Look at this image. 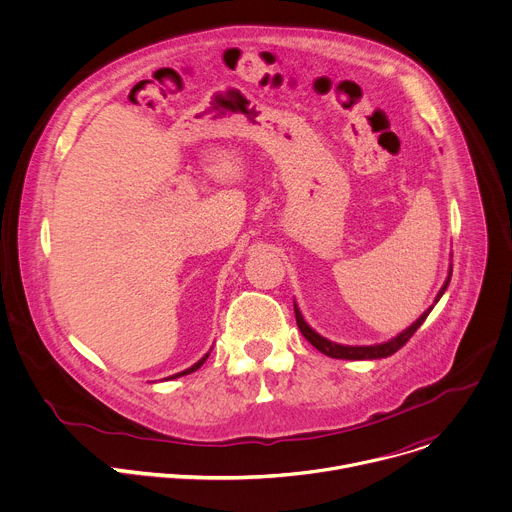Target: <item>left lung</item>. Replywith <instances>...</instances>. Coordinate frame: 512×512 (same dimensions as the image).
Wrapping results in <instances>:
<instances>
[{
  "instance_id": "8db88e82",
  "label": "left lung",
  "mask_w": 512,
  "mask_h": 512,
  "mask_svg": "<svg viewBox=\"0 0 512 512\" xmlns=\"http://www.w3.org/2000/svg\"><path fill=\"white\" fill-rule=\"evenodd\" d=\"M450 279H452V265H450V269H448V277H446L442 289L437 291V296H435L433 304L440 302V298L446 294V289H448V285H450ZM431 310H433V306H429L409 328H405L403 332H399L397 336H393V338L387 340V342L371 344V346H350V344L332 342V340L324 338L322 334H318V332L304 320V316H302V312H300V308H298V304H296V300H294L296 322H298V328H300V332L304 334V338H306L314 348H318L322 354H326V356H330V358H342V360H377V358H387V356L395 354V352L417 332V328L425 322V318L429 316Z\"/></svg>"
}]
</instances>
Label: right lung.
<instances>
[{
	"mask_svg": "<svg viewBox=\"0 0 512 512\" xmlns=\"http://www.w3.org/2000/svg\"><path fill=\"white\" fill-rule=\"evenodd\" d=\"M210 350H212V348H210ZM210 350H208V352H206V354H204V356H202V358H200V360H198V362H194V364H192V367H188V369H186V371H182V373H176V375H172V377H168V379H166V381H174V379H178V377H184V375H190V373H194V371H198V369H200V367H202V364H204V362H206V358H208V356H210Z\"/></svg>",
	"mask_w": 512,
	"mask_h": 512,
	"instance_id": "right-lung-1",
	"label": "right lung"
}]
</instances>
